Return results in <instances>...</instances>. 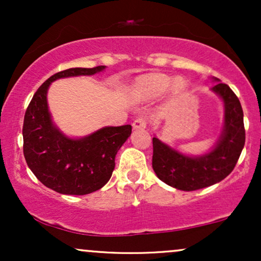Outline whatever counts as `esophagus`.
<instances>
[{
	"label": "esophagus",
	"instance_id": "esophagus-1",
	"mask_svg": "<svg viewBox=\"0 0 261 261\" xmlns=\"http://www.w3.org/2000/svg\"><path fill=\"white\" fill-rule=\"evenodd\" d=\"M147 126V120H146V118H137L136 120H134L133 122V127L135 130H137V128H145Z\"/></svg>",
	"mask_w": 261,
	"mask_h": 261
}]
</instances>
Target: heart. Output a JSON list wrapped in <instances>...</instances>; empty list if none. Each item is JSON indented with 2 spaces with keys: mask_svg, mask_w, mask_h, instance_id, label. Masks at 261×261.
I'll list each match as a JSON object with an SVG mask.
<instances>
[{
  "mask_svg": "<svg viewBox=\"0 0 261 261\" xmlns=\"http://www.w3.org/2000/svg\"><path fill=\"white\" fill-rule=\"evenodd\" d=\"M185 83L180 79L173 80L170 76L162 73H151L147 76L141 77L135 83V91L140 97L146 98V99H152V98L161 97L169 89L174 94L184 91Z\"/></svg>",
  "mask_w": 261,
  "mask_h": 261,
  "instance_id": "obj_1",
  "label": "heart"
}]
</instances>
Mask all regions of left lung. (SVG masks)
<instances>
[{"label":"left lung","instance_id":"1","mask_svg":"<svg viewBox=\"0 0 261 261\" xmlns=\"http://www.w3.org/2000/svg\"><path fill=\"white\" fill-rule=\"evenodd\" d=\"M211 91L223 101V125L220 137L208 152L188 155L153 137L152 167L155 175L178 190L193 191L223 180L238 162L245 142L243 109L232 89L216 77Z\"/></svg>","mask_w":261,"mask_h":261}]
</instances>
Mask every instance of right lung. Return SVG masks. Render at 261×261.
<instances>
[{
	"instance_id": "add662e5",
	"label": "right lung",
	"mask_w": 261,
	"mask_h": 261,
	"mask_svg": "<svg viewBox=\"0 0 261 261\" xmlns=\"http://www.w3.org/2000/svg\"><path fill=\"white\" fill-rule=\"evenodd\" d=\"M107 66L74 67L47 79L29 103L23 124V153L33 174L45 187L65 195H86L109 181L115 155L131 135V125L106 126L87 136L70 137L54 124L47 91L54 81L92 76Z\"/></svg>"
}]
</instances>
